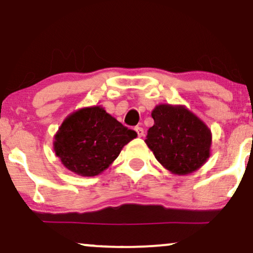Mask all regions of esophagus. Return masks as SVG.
I'll return each instance as SVG.
<instances>
[{
  "instance_id": "1",
  "label": "esophagus",
  "mask_w": 253,
  "mask_h": 253,
  "mask_svg": "<svg viewBox=\"0 0 253 253\" xmlns=\"http://www.w3.org/2000/svg\"><path fill=\"white\" fill-rule=\"evenodd\" d=\"M134 130L136 132V135H138L139 138H141V136H144V129H143V127L136 126L135 128H134Z\"/></svg>"
}]
</instances>
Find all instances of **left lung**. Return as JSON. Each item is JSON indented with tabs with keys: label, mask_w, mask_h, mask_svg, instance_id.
<instances>
[{
	"label": "left lung",
	"mask_w": 253,
	"mask_h": 253,
	"mask_svg": "<svg viewBox=\"0 0 253 253\" xmlns=\"http://www.w3.org/2000/svg\"><path fill=\"white\" fill-rule=\"evenodd\" d=\"M155 125L145 143L165 169L188 175L207 162L211 133L207 125L183 106L159 104L152 110Z\"/></svg>",
	"instance_id": "left-lung-1"
}]
</instances>
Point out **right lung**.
Returning <instances> with one entry per match:
<instances>
[{"mask_svg":"<svg viewBox=\"0 0 253 253\" xmlns=\"http://www.w3.org/2000/svg\"><path fill=\"white\" fill-rule=\"evenodd\" d=\"M136 136L101 106L69 115L54 135L53 149L66 169L91 177L109 167L126 144Z\"/></svg>","mask_w":253,"mask_h":253,"instance_id":"obj_1","label":"right lung"}]
</instances>
